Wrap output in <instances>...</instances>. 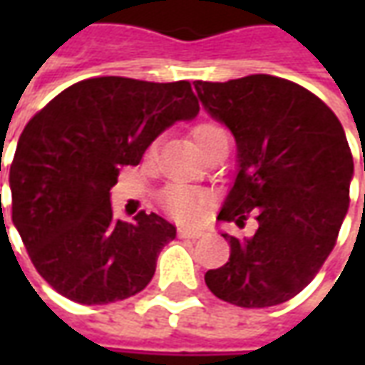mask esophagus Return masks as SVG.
<instances>
[{
  "mask_svg": "<svg viewBox=\"0 0 365 365\" xmlns=\"http://www.w3.org/2000/svg\"><path fill=\"white\" fill-rule=\"evenodd\" d=\"M178 235H180V238H191V240H195V238H201L205 232L201 229H185V227H182V229H178Z\"/></svg>",
  "mask_w": 365,
  "mask_h": 365,
  "instance_id": "34e87169",
  "label": "esophagus"
}]
</instances>
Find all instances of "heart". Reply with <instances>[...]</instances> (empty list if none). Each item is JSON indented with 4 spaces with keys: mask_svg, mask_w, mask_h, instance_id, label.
Returning <instances> with one entry per match:
<instances>
[{
    "mask_svg": "<svg viewBox=\"0 0 365 365\" xmlns=\"http://www.w3.org/2000/svg\"><path fill=\"white\" fill-rule=\"evenodd\" d=\"M222 128L215 123H201L193 128V140L197 143L201 148L203 144L213 138V136L221 135ZM211 203L209 193L197 187H190V185H170L162 193V205L168 213L172 215L178 221H197L201 215L205 213V209Z\"/></svg>",
    "mask_w": 365,
    "mask_h": 365,
    "instance_id": "b5f03b06",
    "label": "heart"
}]
</instances>
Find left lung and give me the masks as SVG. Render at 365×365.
<instances>
[{
    "instance_id": "obj_1",
    "label": "left lung",
    "mask_w": 365,
    "mask_h": 365,
    "mask_svg": "<svg viewBox=\"0 0 365 365\" xmlns=\"http://www.w3.org/2000/svg\"><path fill=\"white\" fill-rule=\"evenodd\" d=\"M193 86L238 144L237 182L219 221H258L250 238L222 235L230 258L207 272V287L246 309L285 303L319 274L350 205L354 160L344 128L313 91L277 76Z\"/></svg>"
}]
</instances>
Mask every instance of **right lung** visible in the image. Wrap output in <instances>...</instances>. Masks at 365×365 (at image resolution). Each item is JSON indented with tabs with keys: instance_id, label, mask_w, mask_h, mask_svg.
<instances>
[{
	"instance_id": "obj_1",
	"label": "right lung",
	"mask_w": 365,
	"mask_h": 365,
	"mask_svg": "<svg viewBox=\"0 0 365 365\" xmlns=\"http://www.w3.org/2000/svg\"><path fill=\"white\" fill-rule=\"evenodd\" d=\"M187 80L103 76L70 86L33 115L9 170L11 219L44 282L70 301L107 305L143 291L175 227L144 211L113 215L109 191L156 136L193 119Z\"/></svg>"
}]
</instances>
